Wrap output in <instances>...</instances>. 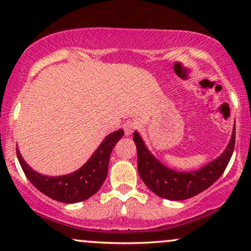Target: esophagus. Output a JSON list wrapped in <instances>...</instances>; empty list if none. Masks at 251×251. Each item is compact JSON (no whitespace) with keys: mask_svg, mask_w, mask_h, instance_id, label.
<instances>
[{"mask_svg":"<svg viewBox=\"0 0 251 251\" xmlns=\"http://www.w3.org/2000/svg\"><path fill=\"white\" fill-rule=\"evenodd\" d=\"M123 128H124V132H125L126 135L132 134V132L135 129V123L133 122V120H126V122L124 123Z\"/></svg>","mask_w":251,"mask_h":251,"instance_id":"34e87169","label":"esophagus"}]
</instances>
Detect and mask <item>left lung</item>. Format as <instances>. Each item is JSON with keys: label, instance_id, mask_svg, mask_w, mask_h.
<instances>
[{"label": "left lung", "instance_id": "left-lung-1", "mask_svg": "<svg viewBox=\"0 0 251 251\" xmlns=\"http://www.w3.org/2000/svg\"><path fill=\"white\" fill-rule=\"evenodd\" d=\"M137 146L138 172L145 185L155 195L170 201H184L201 194L221 177L229 164L235 148V126L230 142L220 157L195 171L172 170L160 163L149 149L137 131L133 133Z\"/></svg>", "mask_w": 251, "mask_h": 251}]
</instances>
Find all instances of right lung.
Here are the masks:
<instances>
[{"mask_svg": "<svg viewBox=\"0 0 251 251\" xmlns=\"http://www.w3.org/2000/svg\"><path fill=\"white\" fill-rule=\"evenodd\" d=\"M123 135L124 131L122 128L109 133L86 164L70 175L50 177L34 171L25 162L19 148H16L17 159L30 183L42 194L61 203H77L88 200L101 188L107 176L109 155Z\"/></svg>", "mask_w": 251, "mask_h": 251, "instance_id": "add662e5", "label": "right lung"}]
</instances>
